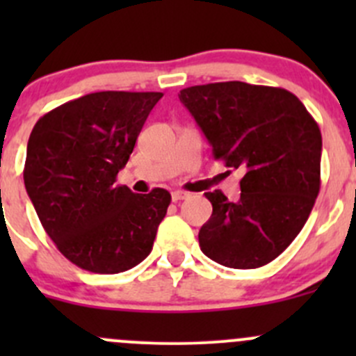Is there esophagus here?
I'll use <instances>...</instances> for the list:
<instances>
[{"instance_id":"34e87169","label":"esophagus","mask_w":356,"mask_h":356,"mask_svg":"<svg viewBox=\"0 0 356 356\" xmlns=\"http://www.w3.org/2000/svg\"><path fill=\"white\" fill-rule=\"evenodd\" d=\"M186 198H189V193H186V191H174V193H172V201H175V203H177V201L186 200Z\"/></svg>"}]
</instances>
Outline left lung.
<instances>
[{
    "label": "left lung",
    "mask_w": 356,
    "mask_h": 356,
    "mask_svg": "<svg viewBox=\"0 0 356 356\" xmlns=\"http://www.w3.org/2000/svg\"><path fill=\"white\" fill-rule=\"evenodd\" d=\"M179 99L215 160L243 172L238 201L204 193L213 211L200 229L201 251L224 267L267 265L300 234L321 191L317 122L293 92L270 86L213 82L182 89Z\"/></svg>",
    "instance_id": "obj_1"
}]
</instances>
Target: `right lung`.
I'll use <instances>...</instances> for the list:
<instances>
[{
	"mask_svg": "<svg viewBox=\"0 0 356 356\" xmlns=\"http://www.w3.org/2000/svg\"><path fill=\"white\" fill-rule=\"evenodd\" d=\"M161 92L102 91L63 103L35 122L24 182L60 253L95 274H118L153 250L170 193L136 195L115 184Z\"/></svg>",
	"mask_w": 356,
	"mask_h": 356,
	"instance_id": "right-lung-1",
	"label": "right lung"
}]
</instances>
